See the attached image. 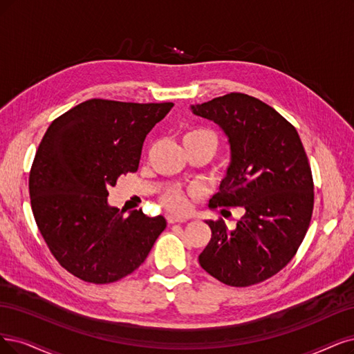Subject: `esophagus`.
Instances as JSON below:
<instances>
[{"instance_id":"obj_1","label":"esophagus","mask_w":354,"mask_h":354,"mask_svg":"<svg viewBox=\"0 0 354 354\" xmlns=\"http://www.w3.org/2000/svg\"><path fill=\"white\" fill-rule=\"evenodd\" d=\"M166 220H167L169 225H172V223H185V221H187L188 218L169 213V214H166Z\"/></svg>"}]
</instances>
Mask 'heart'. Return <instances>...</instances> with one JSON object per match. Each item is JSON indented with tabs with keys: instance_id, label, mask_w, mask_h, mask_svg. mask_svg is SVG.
Wrapping results in <instances>:
<instances>
[{
	"instance_id": "obj_1",
	"label": "heart",
	"mask_w": 354,
	"mask_h": 354,
	"mask_svg": "<svg viewBox=\"0 0 354 354\" xmlns=\"http://www.w3.org/2000/svg\"><path fill=\"white\" fill-rule=\"evenodd\" d=\"M184 144H203V146L210 149L212 154H214L218 149V138L210 129L194 128L185 134ZM160 200H162V204L172 212H178V213L185 212L188 207V198L185 192L178 188H170L165 191L162 194Z\"/></svg>"
}]
</instances>
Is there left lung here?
<instances>
[{
	"label": "left lung",
	"mask_w": 354,
	"mask_h": 354,
	"mask_svg": "<svg viewBox=\"0 0 354 354\" xmlns=\"http://www.w3.org/2000/svg\"><path fill=\"white\" fill-rule=\"evenodd\" d=\"M225 131L232 160L212 208L242 207L236 227L223 218L205 223L212 239L200 266L218 281L248 287L290 263L308 232L313 179L296 128L267 103L229 93L191 106Z\"/></svg>",
	"instance_id": "8db88e82"
}]
</instances>
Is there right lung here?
Masks as SVG:
<instances>
[{
	"mask_svg": "<svg viewBox=\"0 0 354 354\" xmlns=\"http://www.w3.org/2000/svg\"><path fill=\"white\" fill-rule=\"evenodd\" d=\"M172 106L90 99L46 129L29 176L32 212L50 254L77 279H124L165 230L163 216L124 217L108 204V189L137 172L144 140Z\"/></svg>",
	"mask_w": 354,
	"mask_h": 354,
	"instance_id": "obj_1",
	"label": "right lung"
}]
</instances>
